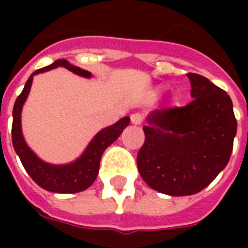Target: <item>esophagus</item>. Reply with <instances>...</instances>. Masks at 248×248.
<instances>
[{
  "label": "esophagus",
  "instance_id": "1",
  "mask_svg": "<svg viewBox=\"0 0 248 248\" xmlns=\"http://www.w3.org/2000/svg\"><path fill=\"white\" fill-rule=\"evenodd\" d=\"M130 118H131V122L134 124H140L143 122V116L140 113H134V114H131Z\"/></svg>",
  "mask_w": 248,
  "mask_h": 248
}]
</instances>
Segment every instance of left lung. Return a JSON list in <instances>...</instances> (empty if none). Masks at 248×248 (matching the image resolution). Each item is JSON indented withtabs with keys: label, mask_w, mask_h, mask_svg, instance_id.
<instances>
[{
	"label": "left lung",
	"mask_w": 248,
	"mask_h": 248,
	"mask_svg": "<svg viewBox=\"0 0 248 248\" xmlns=\"http://www.w3.org/2000/svg\"><path fill=\"white\" fill-rule=\"evenodd\" d=\"M193 100L181 108L155 109L144 126L138 170L152 189L192 196L211 184L229 162L237 134L233 103L224 90L188 73Z\"/></svg>",
	"instance_id": "8db88e82"
}]
</instances>
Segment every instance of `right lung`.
Wrapping results in <instances>:
<instances>
[{
	"mask_svg": "<svg viewBox=\"0 0 248 248\" xmlns=\"http://www.w3.org/2000/svg\"><path fill=\"white\" fill-rule=\"evenodd\" d=\"M58 67L67 68L68 71L73 72L75 75L85 77V78H91V76H93L89 71L72 65L65 59L56 60L47 67L33 72L32 75L29 76L28 81L25 82L24 89L14 104L11 138H13L14 149L19 155L25 171L28 172L29 176L32 177L37 185H40L41 188H44L45 190H48V192L71 194V193L82 192L91 186V184L96 179L97 172H99L101 155L110 144L118 139V136L122 134L124 128L127 127L130 124V118L124 117L112 126L100 130L86 147L82 155L73 162L65 163V165H52V163L42 161L28 147V144L25 143L23 131H21V109H23V105H24L29 91H31L33 77L38 73L51 71Z\"/></svg>",
	"mask_w": 248,
	"mask_h": 248,
	"instance_id": "obj_1",
	"label": "right lung"
}]
</instances>
